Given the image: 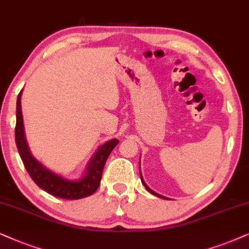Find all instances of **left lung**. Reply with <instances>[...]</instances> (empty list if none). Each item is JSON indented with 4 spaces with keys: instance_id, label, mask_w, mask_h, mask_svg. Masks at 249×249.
I'll return each mask as SVG.
<instances>
[{
    "instance_id": "1",
    "label": "left lung",
    "mask_w": 249,
    "mask_h": 249,
    "mask_svg": "<svg viewBox=\"0 0 249 249\" xmlns=\"http://www.w3.org/2000/svg\"><path fill=\"white\" fill-rule=\"evenodd\" d=\"M140 178H141V181H142V184H143L144 185V187H145V189H147V190L149 191V192H150V194H152V195H155V196H157V197H159V198H164V199H166V198H165L164 196H160V195H159V194H157V192H155V191H152L151 190V189L150 188H149L148 187V185L147 184H145V182L143 181V178H142V174H141V172H140Z\"/></svg>"
}]
</instances>
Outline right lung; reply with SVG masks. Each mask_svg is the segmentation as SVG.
I'll return each instance as SVG.
<instances>
[{
	"label": "right lung",
	"instance_id": "obj_1",
	"mask_svg": "<svg viewBox=\"0 0 249 249\" xmlns=\"http://www.w3.org/2000/svg\"><path fill=\"white\" fill-rule=\"evenodd\" d=\"M21 93L22 90L17 98V122L15 135L17 148H18L19 155H20V158L29 177L39 188L54 197L64 198V199H81V198L91 196L92 194L97 191L99 185H100L106 160L119 141L117 139H111V140L105 142L92 156L88 166L85 168L84 175L78 180H68V178L54 173L48 167H45L42 163H39L29 150L25 137L24 121H22L20 102Z\"/></svg>",
	"mask_w": 249,
	"mask_h": 249
}]
</instances>
